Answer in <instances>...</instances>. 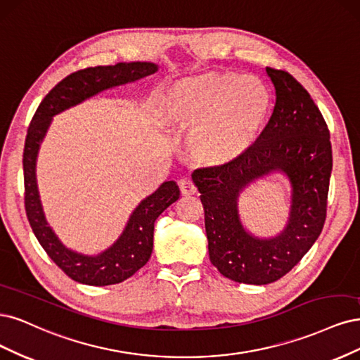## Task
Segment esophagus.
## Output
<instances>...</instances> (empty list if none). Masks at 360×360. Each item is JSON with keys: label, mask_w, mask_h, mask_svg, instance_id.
Instances as JSON below:
<instances>
[{"label": "esophagus", "mask_w": 360, "mask_h": 360, "mask_svg": "<svg viewBox=\"0 0 360 360\" xmlns=\"http://www.w3.org/2000/svg\"><path fill=\"white\" fill-rule=\"evenodd\" d=\"M178 185H179V190H181V194H182V195H191V194H194L195 190H197L194 182H193L190 178H182V179L178 182Z\"/></svg>", "instance_id": "esophagus-1"}]
</instances>
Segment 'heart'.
Instances as JSON below:
<instances>
[{
	"label": "heart",
	"mask_w": 360,
	"mask_h": 360,
	"mask_svg": "<svg viewBox=\"0 0 360 360\" xmlns=\"http://www.w3.org/2000/svg\"><path fill=\"white\" fill-rule=\"evenodd\" d=\"M271 92L260 79L236 72L184 77L161 98V118L176 130H191V155L207 166L240 158L257 142L271 113Z\"/></svg>",
	"instance_id": "obj_1"
}]
</instances>
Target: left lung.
Listing matches in <instances>:
<instances>
[{
	"instance_id": "obj_1",
	"label": "left lung",
	"mask_w": 360,
	"mask_h": 360,
	"mask_svg": "<svg viewBox=\"0 0 360 360\" xmlns=\"http://www.w3.org/2000/svg\"><path fill=\"white\" fill-rule=\"evenodd\" d=\"M275 86L274 113L257 142L230 165L197 169L211 263L226 278L269 284L300 262L326 221L332 145L329 129L308 91L285 70L266 68ZM274 171L290 179L292 210L281 236L259 240L247 234L237 197L252 180Z\"/></svg>"
}]
</instances>
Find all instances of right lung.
Returning <instances> with one entry per match:
<instances>
[{
    "instance_id": "add662e5",
    "label": "right lung",
    "mask_w": 360,
    "mask_h": 360,
    "mask_svg": "<svg viewBox=\"0 0 360 360\" xmlns=\"http://www.w3.org/2000/svg\"><path fill=\"white\" fill-rule=\"evenodd\" d=\"M157 72L153 63H120L77 70L56 84L46 96L28 127L24 148L25 211L34 235L53 263L72 280L86 285H112L125 281L148 263L154 247V223L158 215L179 199V187L167 181L136 207L124 233L98 256L89 257L67 250L48 226L41 211L36 184V160L52 117L97 92Z\"/></svg>"
}]
</instances>
